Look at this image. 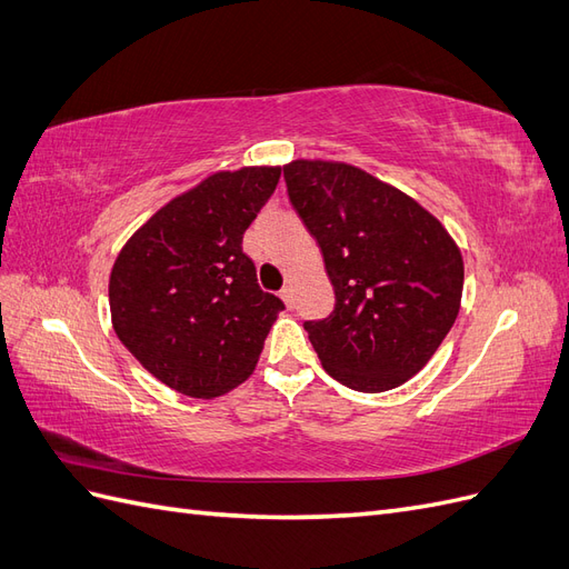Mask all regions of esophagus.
I'll return each mask as SVG.
<instances>
[{
    "mask_svg": "<svg viewBox=\"0 0 569 569\" xmlns=\"http://www.w3.org/2000/svg\"><path fill=\"white\" fill-rule=\"evenodd\" d=\"M280 297H282V301L291 308V306H295V295H291V289L289 287H284L282 291H280Z\"/></svg>",
    "mask_w": 569,
    "mask_h": 569,
    "instance_id": "esophagus-1",
    "label": "esophagus"
}]
</instances>
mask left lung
Wrapping results in <instances>:
<instances>
[{
    "label": "left lung",
    "instance_id": "left-lung-1",
    "mask_svg": "<svg viewBox=\"0 0 569 569\" xmlns=\"http://www.w3.org/2000/svg\"><path fill=\"white\" fill-rule=\"evenodd\" d=\"M284 182L335 287V311L303 322L322 368L356 391L401 387L458 318V244L416 199L356 166L299 159Z\"/></svg>",
    "mask_w": 569,
    "mask_h": 569
}]
</instances>
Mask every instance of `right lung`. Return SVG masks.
<instances>
[{"label": "right lung", "mask_w": 569, "mask_h": 569, "mask_svg": "<svg viewBox=\"0 0 569 569\" xmlns=\"http://www.w3.org/2000/svg\"><path fill=\"white\" fill-rule=\"evenodd\" d=\"M280 170H220L168 201L120 249L109 280L113 330L170 389L213 399L253 372L284 303L258 287L242 239Z\"/></svg>", "instance_id": "1"}]
</instances>
